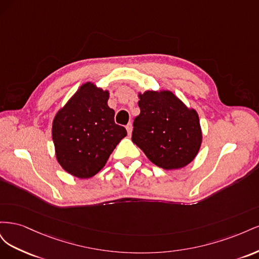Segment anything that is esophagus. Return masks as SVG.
Listing matches in <instances>:
<instances>
[{"instance_id": "esophagus-1", "label": "esophagus", "mask_w": 259, "mask_h": 259, "mask_svg": "<svg viewBox=\"0 0 259 259\" xmlns=\"http://www.w3.org/2000/svg\"><path fill=\"white\" fill-rule=\"evenodd\" d=\"M126 131H127V133H128V135L131 136V134H132V131H133V126H132V124H131V123H128V124L126 125Z\"/></svg>"}]
</instances>
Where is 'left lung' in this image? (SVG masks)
<instances>
[{
  "instance_id": "obj_1",
  "label": "left lung",
  "mask_w": 259,
  "mask_h": 259,
  "mask_svg": "<svg viewBox=\"0 0 259 259\" xmlns=\"http://www.w3.org/2000/svg\"><path fill=\"white\" fill-rule=\"evenodd\" d=\"M138 97L140 113L133 124V143L156 166L164 169L187 166L202 144L198 112L170 91H146Z\"/></svg>"
}]
</instances>
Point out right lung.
<instances>
[{"label": "right lung", "mask_w": 259, "mask_h": 259, "mask_svg": "<svg viewBox=\"0 0 259 259\" xmlns=\"http://www.w3.org/2000/svg\"><path fill=\"white\" fill-rule=\"evenodd\" d=\"M108 99L109 91L84 83L54 117L56 159L74 177L96 175L127 135L126 130L114 123V110L108 106Z\"/></svg>", "instance_id": "add662e5"}]
</instances>
